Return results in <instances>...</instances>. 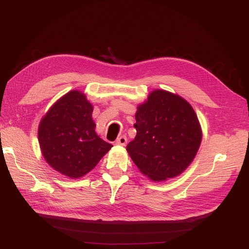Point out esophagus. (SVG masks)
I'll list each match as a JSON object with an SVG mask.
<instances>
[{"mask_svg": "<svg viewBox=\"0 0 249 249\" xmlns=\"http://www.w3.org/2000/svg\"><path fill=\"white\" fill-rule=\"evenodd\" d=\"M127 142V139L125 136H120L117 140H116V144L117 145H122V146H124L126 144Z\"/></svg>", "mask_w": 249, "mask_h": 249, "instance_id": "esophagus-1", "label": "esophagus"}]
</instances>
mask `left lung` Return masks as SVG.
<instances>
[{
  "instance_id": "1",
  "label": "left lung",
  "mask_w": 249,
  "mask_h": 249,
  "mask_svg": "<svg viewBox=\"0 0 249 249\" xmlns=\"http://www.w3.org/2000/svg\"><path fill=\"white\" fill-rule=\"evenodd\" d=\"M136 137L126 145L143 175L159 182L180 175L192 162L201 129L190 104L165 90H155L136 112Z\"/></svg>"
}]
</instances>
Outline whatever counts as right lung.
Listing matches in <instances>:
<instances>
[{"mask_svg":"<svg viewBox=\"0 0 249 249\" xmlns=\"http://www.w3.org/2000/svg\"><path fill=\"white\" fill-rule=\"evenodd\" d=\"M92 105L72 90L58 100L38 129L42 155L51 166L71 178L85 176L113 146L95 133Z\"/></svg>","mask_w":249,"mask_h":249,"instance_id":"right-lung-1","label":"right lung"}]
</instances>
